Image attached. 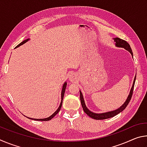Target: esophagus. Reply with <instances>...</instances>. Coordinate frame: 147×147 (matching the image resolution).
<instances>
[{
    "instance_id": "34e87169",
    "label": "esophagus",
    "mask_w": 147,
    "mask_h": 147,
    "mask_svg": "<svg viewBox=\"0 0 147 147\" xmlns=\"http://www.w3.org/2000/svg\"><path fill=\"white\" fill-rule=\"evenodd\" d=\"M69 80L71 82L75 81V80H76V74H74V73H71L69 74Z\"/></svg>"
}]
</instances>
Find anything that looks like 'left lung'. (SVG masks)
Returning <instances> with one entry per match:
<instances>
[{
	"label": "left lung",
	"instance_id": "left-lung-1",
	"mask_svg": "<svg viewBox=\"0 0 147 147\" xmlns=\"http://www.w3.org/2000/svg\"><path fill=\"white\" fill-rule=\"evenodd\" d=\"M113 39L114 40V41L115 42V46L117 47H121V48H124V49L126 50V51H128L129 53L131 54V55L133 58L132 51H131L130 45H129L127 42L124 40H123V39H121L119 38H113ZM136 74L135 77H134L132 86H131V88L130 91V93H129V94H128V97H127V98H126V101L124 102L123 105H122L121 107H119V108L117 109H115V110L108 111V112L100 113H96L92 112L91 111L89 110V109L87 108V106L85 104V100H84V97H83V94H82V93L81 91H80V97L82 106L84 112H85L89 117H91L92 119H96V120H102V119H106L113 117L117 115L119 113L122 112V111H123L124 109L126 108V107L127 106L128 103L130 102V101L131 100V96H132V93H133V91H134V84H135V82H136Z\"/></svg>",
	"mask_w": 147,
	"mask_h": 147
}]
</instances>
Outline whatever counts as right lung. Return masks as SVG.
<instances>
[{"mask_svg": "<svg viewBox=\"0 0 147 147\" xmlns=\"http://www.w3.org/2000/svg\"><path fill=\"white\" fill-rule=\"evenodd\" d=\"M30 40V39L28 38V39H25V40H24L23 42H21V43H19L18 45H17L16 48H17V47H20V46H21V45H23V44H24L25 43H26L27 41H28ZM66 87H67V82H65L64 84H63V87H62V89H61V102H60V104H59V107H58V108L57 109V110L55 111V112H54L53 115H51V116L50 117H47V118H45V119H33V118H30V117H26L27 118H28V119H32V120H34V121H50V120H51L52 119H53L54 116H55L57 113H58L59 111V110H60V109H61V105H62V102H63V96H64V93H65V89H66Z\"/></svg>", "mask_w": 147, "mask_h": 147, "instance_id": "1", "label": "right lung"}]
</instances>
